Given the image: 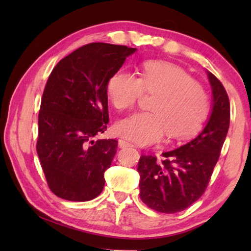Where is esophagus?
Returning a JSON list of instances; mask_svg holds the SVG:
<instances>
[{
  "label": "esophagus",
  "instance_id": "obj_1",
  "mask_svg": "<svg viewBox=\"0 0 251 251\" xmlns=\"http://www.w3.org/2000/svg\"><path fill=\"white\" fill-rule=\"evenodd\" d=\"M118 146H120V148H124V147L134 146V145H131L129 142H126L124 139H120V141H118Z\"/></svg>",
  "mask_w": 251,
  "mask_h": 251
}]
</instances>
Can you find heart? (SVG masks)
<instances>
[{
  "label": "heart",
  "instance_id": "b5f03b06",
  "mask_svg": "<svg viewBox=\"0 0 251 251\" xmlns=\"http://www.w3.org/2000/svg\"><path fill=\"white\" fill-rule=\"evenodd\" d=\"M143 91L156 93L150 108L120 121L116 133L138 145L159 142L169 133L173 138H188L207 115V97L195 79L179 67L160 61H148L139 78L128 72L114 74L107 84V96L120 110L130 108Z\"/></svg>",
  "mask_w": 251,
  "mask_h": 251
}]
</instances>
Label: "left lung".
Masks as SVG:
<instances>
[{
    "label": "left lung",
    "instance_id": "1",
    "mask_svg": "<svg viewBox=\"0 0 251 251\" xmlns=\"http://www.w3.org/2000/svg\"><path fill=\"white\" fill-rule=\"evenodd\" d=\"M206 73L212 104L202 130L176 150L163 152L160 163L154 156L139 159V196L156 211L174 214L193 205L205 192L219 158L230 122V104L219 79Z\"/></svg>",
    "mask_w": 251,
    "mask_h": 251
}]
</instances>
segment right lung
Returning <instances> with one entry per match:
<instances>
[{
    "label": "right lung",
    "instance_id": "obj_1",
    "mask_svg": "<svg viewBox=\"0 0 251 251\" xmlns=\"http://www.w3.org/2000/svg\"><path fill=\"white\" fill-rule=\"evenodd\" d=\"M136 49L91 43L61 59L42 97L36 151L50 189L71 201L103 192L116 139H97L108 124L107 84Z\"/></svg>",
    "mask_w": 251,
    "mask_h": 251
}]
</instances>
